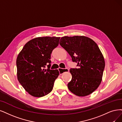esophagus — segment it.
<instances>
[{"label":"esophagus","mask_w":122,"mask_h":122,"mask_svg":"<svg viewBox=\"0 0 122 122\" xmlns=\"http://www.w3.org/2000/svg\"><path fill=\"white\" fill-rule=\"evenodd\" d=\"M58 70H59V73L60 75L62 74L64 72H68L69 71V69H68V68L62 69V68H58Z\"/></svg>","instance_id":"34e87169"}]
</instances>
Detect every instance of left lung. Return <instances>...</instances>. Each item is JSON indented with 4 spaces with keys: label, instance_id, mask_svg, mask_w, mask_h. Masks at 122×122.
Wrapping results in <instances>:
<instances>
[{
    "label": "left lung",
    "instance_id": "1",
    "mask_svg": "<svg viewBox=\"0 0 122 122\" xmlns=\"http://www.w3.org/2000/svg\"><path fill=\"white\" fill-rule=\"evenodd\" d=\"M59 43L79 67L70 69L72 79L67 84L69 91L79 97L89 95L100 85L105 66L100 48L94 41L83 36H65Z\"/></svg>",
    "mask_w": 122,
    "mask_h": 122
}]
</instances>
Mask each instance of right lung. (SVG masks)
<instances>
[{
	"label": "right lung",
	"instance_id": "1",
	"mask_svg": "<svg viewBox=\"0 0 122 122\" xmlns=\"http://www.w3.org/2000/svg\"><path fill=\"white\" fill-rule=\"evenodd\" d=\"M60 37H37L27 42L16 59L17 77L26 92L34 97L47 95L53 89L59 75L50 70L51 54ZM47 65L48 68L45 69Z\"/></svg>",
	"mask_w": 122,
	"mask_h": 122
}]
</instances>
